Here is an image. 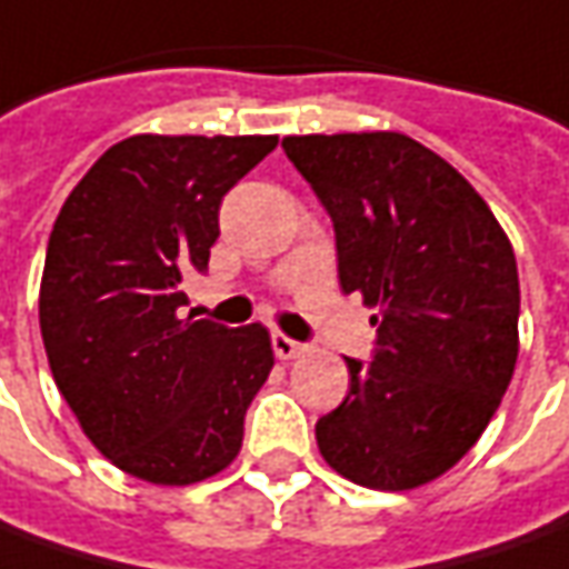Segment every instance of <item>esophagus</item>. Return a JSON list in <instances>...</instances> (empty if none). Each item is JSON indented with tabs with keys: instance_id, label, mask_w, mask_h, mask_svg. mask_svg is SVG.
Segmentation results:
<instances>
[{
	"instance_id": "obj_1",
	"label": "esophagus",
	"mask_w": 569,
	"mask_h": 569,
	"mask_svg": "<svg viewBox=\"0 0 569 569\" xmlns=\"http://www.w3.org/2000/svg\"><path fill=\"white\" fill-rule=\"evenodd\" d=\"M301 351H305L301 342H296V339H289V336L283 333H273V355H277L280 361H292V358H299Z\"/></svg>"
}]
</instances>
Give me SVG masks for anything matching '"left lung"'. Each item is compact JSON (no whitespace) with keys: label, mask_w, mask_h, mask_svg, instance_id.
I'll list each match as a JSON object with an SVG mask.
<instances>
[{"label":"left lung","mask_w":569,"mask_h":569,"mask_svg":"<svg viewBox=\"0 0 569 569\" xmlns=\"http://www.w3.org/2000/svg\"><path fill=\"white\" fill-rule=\"evenodd\" d=\"M330 211L339 283L377 308V355L346 358V401L317 420L339 477L408 492L448 473L496 417L520 351L508 233L446 158L396 130L286 137Z\"/></svg>","instance_id":"8db88e82"}]
</instances>
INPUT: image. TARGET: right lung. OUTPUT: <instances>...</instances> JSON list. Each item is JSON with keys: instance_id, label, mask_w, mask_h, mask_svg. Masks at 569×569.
Wrapping results in <instances>:
<instances>
[{"instance_id": "1", "label": "right lung", "mask_w": 569, "mask_h": 569, "mask_svg": "<svg viewBox=\"0 0 569 569\" xmlns=\"http://www.w3.org/2000/svg\"><path fill=\"white\" fill-rule=\"evenodd\" d=\"M277 137L137 133L71 189L49 233L40 330L58 392L108 461L152 486L230 467L273 370L268 327L180 317L218 208Z\"/></svg>"}]
</instances>
